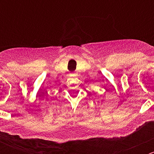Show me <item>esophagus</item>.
<instances>
[{
  "instance_id": "esophagus-1",
  "label": "esophagus",
  "mask_w": 154,
  "mask_h": 154,
  "mask_svg": "<svg viewBox=\"0 0 154 154\" xmlns=\"http://www.w3.org/2000/svg\"><path fill=\"white\" fill-rule=\"evenodd\" d=\"M75 75H76L75 74H70V76H71V77H74Z\"/></svg>"
}]
</instances>
